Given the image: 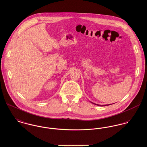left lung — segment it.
<instances>
[{"mask_svg": "<svg viewBox=\"0 0 147 147\" xmlns=\"http://www.w3.org/2000/svg\"><path fill=\"white\" fill-rule=\"evenodd\" d=\"M92 104H94V105H97V106H106V105H111V104H109V105H98V104H94V103H93V102H92Z\"/></svg>", "mask_w": 147, "mask_h": 147, "instance_id": "8db88e82", "label": "left lung"}]
</instances>
